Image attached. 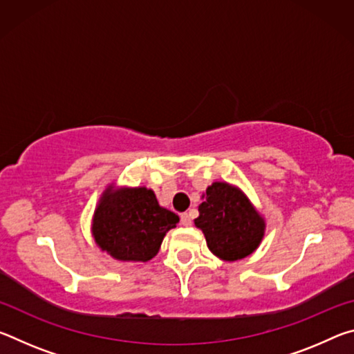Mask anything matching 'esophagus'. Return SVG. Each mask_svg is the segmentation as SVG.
Segmentation results:
<instances>
[{
    "instance_id": "esophagus-1",
    "label": "esophagus",
    "mask_w": 354,
    "mask_h": 354,
    "mask_svg": "<svg viewBox=\"0 0 354 354\" xmlns=\"http://www.w3.org/2000/svg\"><path fill=\"white\" fill-rule=\"evenodd\" d=\"M181 225H183V226H190V225H192L190 214H187V212L181 214Z\"/></svg>"
}]
</instances>
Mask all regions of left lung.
<instances>
[{"label": "left lung", "instance_id": "8db88e82", "mask_svg": "<svg viewBox=\"0 0 354 354\" xmlns=\"http://www.w3.org/2000/svg\"><path fill=\"white\" fill-rule=\"evenodd\" d=\"M195 226L206 237L207 248L223 261H237L259 247L266 221L243 192L227 183H212L203 195Z\"/></svg>", "mask_w": 354, "mask_h": 354}]
</instances>
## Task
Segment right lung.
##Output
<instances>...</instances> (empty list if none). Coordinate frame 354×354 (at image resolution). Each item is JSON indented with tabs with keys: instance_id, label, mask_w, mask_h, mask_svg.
<instances>
[{
	"instance_id": "obj_1",
	"label": "right lung",
	"mask_w": 354,
	"mask_h": 354,
	"mask_svg": "<svg viewBox=\"0 0 354 354\" xmlns=\"http://www.w3.org/2000/svg\"><path fill=\"white\" fill-rule=\"evenodd\" d=\"M178 221L175 212L159 205L151 189L109 185L95 209L92 234L113 259L147 262L158 254L165 234Z\"/></svg>"
}]
</instances>
